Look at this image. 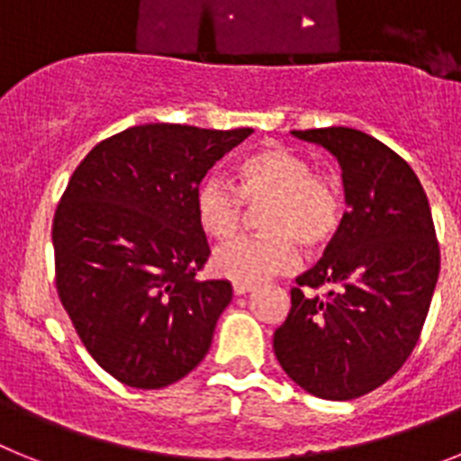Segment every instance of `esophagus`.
Wrapping results in <instances>:
<instances>
[{
    "instance_id": "34e87169",
    "label": "esophagus",
    "mask_w": 461,
    "mask_h": 461,
    "mask_svg": "<svg viewBox=\"0 0 461 461\" xmlns=\"http://www.w3.org/2000/svg\"><path fill=\"white\" fill-rule=\"evenodd\" d=\"M254 288H256V284H249V281H233L235 295H244V293H251Z\"/></svg>"
}]
</instances>
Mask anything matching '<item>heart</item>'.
<instances>
[{
	"mask_svg": "<svg viewBox=\"0 0 461 461\" xmlns=\"http://www.w3.org/2000/svg\"><path fill=\"white\" fill-rule=\"evenodd\" d=\"M247 207L258 212L254 238L228 244L212 266L235 281H260L291 270L300 244L307 254H321L335 242L346 221V198L335 175L313 170L304 154L284 145H266L240 158L235 189L221 177H207L194 198L203 233L217 242L238 238Z\"/></svg>",
	"mask_w": 461,
	"mask_h": 461,
	"instance_id": "heart-1",
	"label": "heart"
}]
</instances>
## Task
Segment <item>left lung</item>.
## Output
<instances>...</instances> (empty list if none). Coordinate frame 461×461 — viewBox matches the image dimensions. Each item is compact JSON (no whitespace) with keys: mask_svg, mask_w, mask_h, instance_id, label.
Returning a JSON list of instances; mask_svg holds the SVG:
<instances>
[{"mask_svg":"<svg viewBox=\"0 0 461 461\" xmlns=\"http://www.w3.org/2000/svg\"><path fill=\"white\" fill-rule=\"evenodd\" d=\"M293 133L339 158L348 210L323 258L295 279L275 356L300 388L344 402L376 390L411 356L441 249L425 189L394 149L346 126Z\"/></svg>","mask_w":461,"mask_h":461,"instance_id":"1","label":"left lung"}]
</instances>
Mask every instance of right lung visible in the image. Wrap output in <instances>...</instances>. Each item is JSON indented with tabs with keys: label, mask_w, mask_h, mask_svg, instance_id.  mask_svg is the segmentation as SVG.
<instances>
[{
	"label": "right lung",
	"mask_w": 461,
	"mask_h": 461,
	"mask_svg": "<svg viewBox=\"0 0 461 461\" xmlns=\"http://www.w3.org/2000/svg\"><path fill=\"white\" fill-rule=\"evenodd\" d=\"M254 129L140 124L73 170L52 219L55 286L99 367L138 390L201 365L233 288L198 279L210 258L194 198Z\"/></svg>",
	"instance_id": "obj_1"
}]
</instances>
